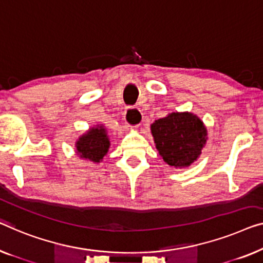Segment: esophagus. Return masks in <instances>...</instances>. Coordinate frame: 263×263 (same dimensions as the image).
<instances>
[{
    "label": "esophagus",
    "mask_w": 263,
    "mask_h": 263,
    "mask_svg": "<svg viewBox=\"0 0 263 263\" xmlns=\"http://www.w3.org/2000/svg\"><path fill=\"white\" fill-rule=\"evenodd\" d=\"M124 121L130 127H139L142 122V112L136 106H128L124 110Z\"/></svg>",
    "instance_id": "1"
}]
</instances>
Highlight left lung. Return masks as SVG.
Wrapping results in <instances>:
<instances>
[{
    "mask_svg": "<svg viewBox=\"0 0 263 263\" xmlns=\"http://www.w3.org/2000/svg\"><path fill=\"white\" fill-rule=\"evenodd\" d=\"M155 148L167 165L184 168L200 157L206 144L208 129L195 114L171 112L151 125Z\"/></svg>",
    "mask_w": 263,
    "mask_h": 263,
    "instance_id": "8db88e82",
    "label": "left lung"
}]
</instances>
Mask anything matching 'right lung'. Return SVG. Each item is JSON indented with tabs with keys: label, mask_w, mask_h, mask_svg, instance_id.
Returning <instances> with one entry per match:
<instances>
[{
	"label": "right lung",
	"mask_w": 263,
	"mask_h": 263,
	"mask_svg": "<svg viewBox=\"0 0 263 263\" xmlns=\"http://www.w3.org/2000/svg\"><path fill=\"white\" fill-rule=\"evenodd\" d=\"M110 139L103 124H97L76 141V153L85 161L100 163L108 154Z\"/></svg>",
	"instance_id": "right-lung-1"
}]
</instances>
